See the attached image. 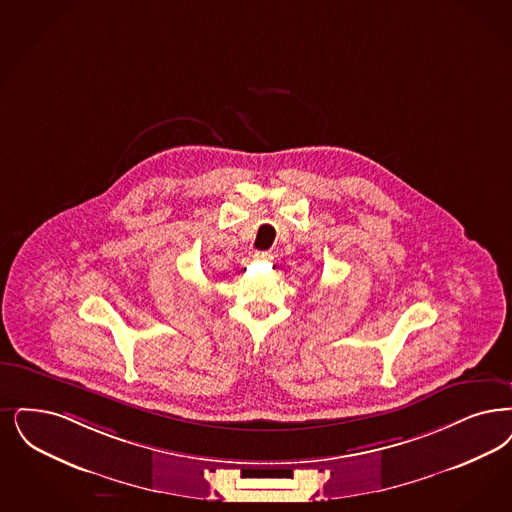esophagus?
I'll return each instance as SVG.
<instances>
[{
  "mask_svg": "<svg viewBox=\"0 0 512 512\" xmlns=\"http://www.w3.org/2000/svg\"><path fill=\"white\" fill-rule=\"evenodd\" d=\"M255 259H257V261H265V263H268V261H272L274 257H272V253H270V251H257V253H255Z\"/></svg>",
  "mask_w": 512,
  "mask_h": 512,
  "instance_id": "1",
  "label": "esophagus"
}]
</instances>
